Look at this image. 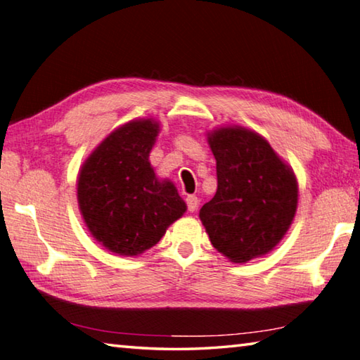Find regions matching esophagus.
Listing matches in <instances>:
<instances>
[{
    "label": "esophagus",
    "mask_w": 360,
    "mask_h": 360,
    "mask_svg": "<svg viewBox=\"0 0 360 360\" xmlns=\"http://www.w3.org/2000/svg\"><path fill=\"white\" fill-rule=\"evenodd\" d=\"M186 202H187V209H188V211L193 212V211H197L200 200H198L197 197H195V195H188V197L186 198Z\"/></svg>",
    "instance_id": "34e87169"
}]
</instances>
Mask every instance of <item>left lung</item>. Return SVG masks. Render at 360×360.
<instances>
[{
	"instance_id": "obj_1",
	"label": "left lung",
	"mask_w": 360,
	"mask_h": 360,
	"mask_svg": "<svg viewBox=\"0 0 360 360\" xmlns=\"http://www.w3.org/2000/svg\"><path fill=\"white\" fill-rule=\"evenodd\" d=\"M217 192L200 209L211 244L233 263L269 253L292 224L297 179L263 136L240 126L207 134Z\"/></svg>"
}]
</instances>
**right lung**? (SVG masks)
I'll use <instances>...</instances> for the list:
<instances>
[{
	"instance_id": "obj_1",
	"label": "right lung",
	"mask_w": 360,
	"mask_h": 360,
	"mask_svg": "<svg viewBox=\"0 0 360 360\" xmlns=\"http://www.w3.org/2000/svg\"><path fill=\"white\" fill-rule=\"evenodd\" d=\"M159 132L154 120L129 121L89 154L78 173L84 224L97 243L121 257L158 244L187 209L173 182L159 181L149 162Z\"/></svg>"
}]
</instances>
